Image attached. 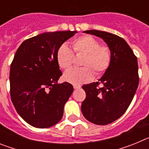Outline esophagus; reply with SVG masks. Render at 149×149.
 Returning <instances> with one entry per match:
<instances>
[{"label":"esophagus","mask_w":149,"mask_h":149,"mask_svg":"<svg viewBox=\"0 0 149 149\" xmlns=\"http://www.w3.org/2000/svg\"><path fill=\"white\" fill-rule=\"evenodd\" d=\"M74 89H79V88H81V85H78V84H74L73 85Z\"/></svg>","instance_id":"1"}]
</instances>
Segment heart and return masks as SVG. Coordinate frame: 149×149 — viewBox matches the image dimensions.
Segmentation results:
<instances>
[{"mask_svg": "<svg viewBox=\"0 0 149 149\" xmlns=\"http://www.w3.org/2000/svg\"><path fill=\"white\" fill-rule=\"evenodd\" d=\"M73 51L76 54H84L81 68H71L63 75L64 80L74 84L88 82L96 75L104 73L112 60L111 50L108 46L101 45L96 39L90 36H81L72 41ZM67 45L63 44L56 51V61L59 66L66 69L72 65L74 53Z\"/></svg>", "mask_w": 149, "mask_h": 149, "instance_id": "obj_1", "label": "heart"}]
</instances>
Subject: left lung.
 Returning <instances> with one entry per match:
<instances>
[{
  "label": "left lung",
  "instance_id": "8db88e82",
  "mask_svg": "<svg viewBox=\"0 0 149 149\" xmlns=\"http://www.w3.org/2000/svg\"><path fill=\"white\" fill-rule=\"evenodd\" d=\"M84 32L101 38L111 50V63L104 75L82 86L86 92L83 115L92 123L105 125L120 118L131 104L139 85L137 58L119 36L96 30Z\"/></svg>",
  "mask_w": 149,
  "mask_h": 149
}]
</instances>
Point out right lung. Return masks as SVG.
<instances>
[{
  "mask_svg": "<svg viewBox=\"0 0 149 149\" xmlns=\"http://www.w3.org/2000/svg\"><path fill=\"white\" fill-rule=\"evenodd\" d=\"M77 31L43 33L26 39L17 50L10 66V96L26 122L38 128L58 123L73 93L68 82L57 84L63 74L56 51Z\"/></svg>",
  "mask_w": 149,
  "mask_h": 149,
  "instance_id": "add662e5",
  "label": "right lung"
}]
</instances>
